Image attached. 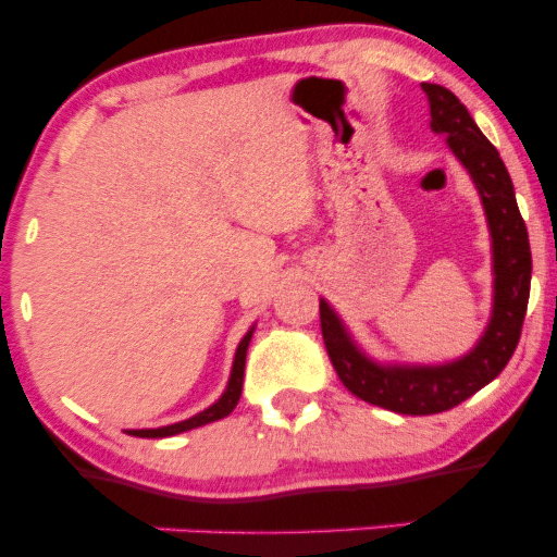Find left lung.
Returning <instances> with one entry per match:
<instances>
[{"label":"left lung","instance_id":"left-lung-1","mask_svg":"<svg viewBox=\"0 0 557 557\" xmlns=\"http://www.w3.org/2000/svg\"><path fill=\"white\" fill-rule=\"evenodd\" d=\"M421 88L430 99L432 131L447 136V146L469 170L487 214L495 272L487 330L474 348L456 361L440 367H385L369 359L327 300H319L322 337L343 385L356 398L406 417L443 413L471 398L503 372L519 345L532 285L529 233L500 154L484 138L456 94L434 83H421Z\"/></svg>","mask_w":557,"mask_h":557}]
</instances>
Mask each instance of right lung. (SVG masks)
<instances>
[{
  "mask_svg": "<svg viewBox=\"0 0 557 557\" xmlns=\"http://www.w3.org/2000/svg\"><path fill=\"white\" fill-rule=\"evenodd\" d=\"M251 335H253V327L246 332V337L240 341L238 350H235V361H233V372H230L227 389L222 393V398L216 400L214 406H209L207 411L196 413V417L177 421V424L159 426V430H131L127 434H136V437H151V440H154V437H172V434L196 430V426H203V424H209V421H216V419H225L227 413H233V408L238 406V400H240L243 369H246V350H248V343H251Z\"/></svg>",
  "mask_w": 557,
  "mask_h": 557,
  "instance_id": "obj_1",
  "label": "right lung"
}]
</instances>
